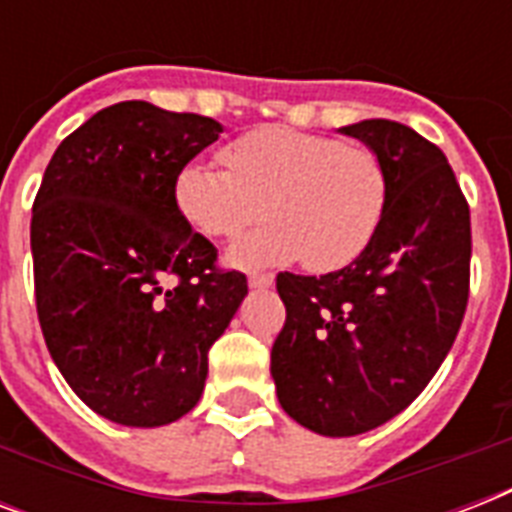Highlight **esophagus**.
<instances>
[{"instance_id":"1","label":"esophagus","mask_w":512,"mask_h":512,"mask_svg":"<svg viewBox=\"0 0 512 512\" xmlns=\"http://www.w3.org/2000/svg\"><path fill=\"white\" fill-rule=\"evenodd\" d=\"M273 276H260V273H252L249 276V289H271Z\"/></svg>"}]
</instances>
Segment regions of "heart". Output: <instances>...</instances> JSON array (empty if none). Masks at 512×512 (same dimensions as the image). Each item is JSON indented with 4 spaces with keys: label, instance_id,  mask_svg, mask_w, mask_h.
<instances>
[{
    "label": "heart",
    "instance_id": "heart-1",
    "mask_svg": "<svg viewBox=\"0 0 512 512\" xmlns=\"http://www.w3.org/2000/svg\"><path fill=\"white\" fill-rule=\"evenodd\" d=\"M223 162H188L177 172L180 215L212 239H236L249 225L271 223L228 249L236 268H276L305 260L316 273L350 265L380 228L388 172L372 148L268 124L228 143Z\"/></svg>",
    "mask_w": 512,
    "mask_h": 512
}]
</instances>
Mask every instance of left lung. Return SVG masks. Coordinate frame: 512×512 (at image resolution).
Listing matches in <instances>:
<instances>
[{"label": "left lung", "instance_id": "1", "mask_svg": "<svg viewBox=\"0 0 512 512\" xmlns=\"http://www.w3.org/2000/svg\"><path fill=\"white\" fill-rule=\"evenodd\" d=\"M340 132L385 164V217L340 271L279 273L287 321L271 350L281 409L332 438L374 430L420 396L460 332L470 281V209L441 148L388 119Z\"/></svg>", "mask_w": 512, "mask_h": 512}]
</instances>
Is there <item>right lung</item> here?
I'll use <instances>...</instances> for the list:
<instances>
[{
  "label": "right lung",
  "mask_w": 512,
  "mask_h": 512,
  "mask_svg": "<svg viewBox=\"0 0 512 512\" xmlns=\"http://www.w3.org/2000/svg\"><path fill=\"white\" fill-rule=\"evenodd\" d=\"M223 124L124 100L52 154L31 215L36 313L76 396L127 428L170 425L199 404L212 342L247 297L180 215L177 172Z\"/></svg>",
  "instance_id": "1"
}]
</instances>
